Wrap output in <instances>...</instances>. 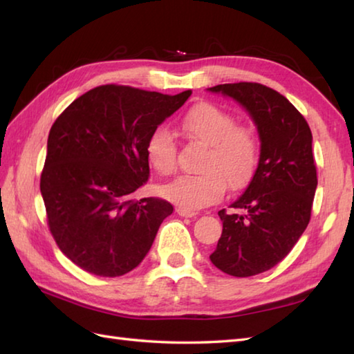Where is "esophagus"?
Masks as SVG:
<instances>
[{
    "instance_id": "34e87169",
    "label": "esophagus",
    "mask_w": 354,
    "mask_h": 354,
    "mask_svg": "<svg viewBox=\"0 0 354 354\" xmlns=\"http://www.w3.org/2000/svg\"><path fill=\"white\" fill-rule=\"evenodd\" d=\"M176 213L181 217H194L198 214L196 212H192V209H187V208H183V207H178Z\"/></svg>"
}]
</instances>
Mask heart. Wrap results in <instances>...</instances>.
<instances>
[{
    "label": "heart",
    "mask_w": 354,
    "mask_h": 354,
    "mask_svg": "<svg viewBox=\"0 0 354 354\" xmlns=\"http://www.w3.org/2000/svg\"><path fill=\"white\" fill-rule=\"evenodd\" d=\"M183 129L190 138L207 146L196 176H181L161 189L176 205L196 209L219 201L225 187L240 190L251 181L260 160L257 135L239 126L236 117L216 104L201 103L187 112ZM146 156L160 175L176 169V141L165 126H158L146 141Z\"/></svg>",
    "instance_id": "1"
}]
</instances>
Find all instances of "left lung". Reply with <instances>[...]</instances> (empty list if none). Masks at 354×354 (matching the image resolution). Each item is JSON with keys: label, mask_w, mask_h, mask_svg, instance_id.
Segmentation results:
<instances>
[{"label": "left lung", "mask_w": 354, "mask_h": 354, "mask_svg": "<svg viewBox=\"0 0 354 354\" xmlns=\"http://www.w3.org/2000/svg\"><path fill=\"white\" fill-rule=\"evenodd\" d=\"M239 102L257 126L260 160L245 193L221 209L222 236L209 255L232 277H252L278 265L310 221L317 165L312 132L299 111L277 93L254 82L208 88Z\"/></svg>", "instance_id": "left-lung-1"}]
</instances>
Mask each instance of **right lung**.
Returning <instances> with one entry per match:
<instances>
[{
  "mask_svg": "<svg viewBox=\"0 0 354 354\" xmlns=\"http://www.w3.org/2000/svg\"><path fill=\"white\" fill-rule=\"evenodd\" d=\"M192 91L167 95L102 85L53 123L41 194L53 239L89 274L120 277L137 268L173 213L160 198L132 199L149 179L146 141Z\"/></svg>",
  "mask_w": 354,
  "mask_h": 354,
  "instance_id": "right-lung-1",
  "label": "right lung"
}]
</instances>
